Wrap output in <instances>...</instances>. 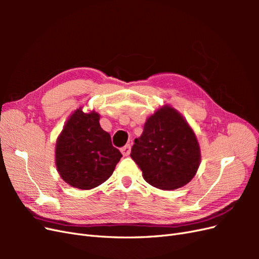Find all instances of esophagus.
I'll list each match as a JSON object with an SVG mask.
<instances>
[{"label":"esophagus","instance_id":"34e87169","mask_svg":"<svg viewBox=\"0 0 259 259\" xmlns=\"http://www.w3.org/2000/svg\"><path fill=\"white\" fill-rule=\"evenodd\" d=\"M131 145H125L123 148H121V152L124 156H127L130 153H131Z\"/></svg>","mask_w":259,"mask_h":259}]
</instances>
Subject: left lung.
<instances>
[{
	"label": "left lung",
	"instance_id": "left-lung-1",
	"mask_svg": "<svg viewBox=\"0 0 259 259\" xmlns=\"http://www.w3.org/2000/svg\"><path fill=\"white\" fill-rule=\"evenodd\" d=\"M134 143L131 158L146 182L158 189L184 187L197 174L201 162L198 138L173 107L164 105L149 116Z\"/></svg>",
	"mask_w": 259,
	"mask_h": 259
}]
</instances>
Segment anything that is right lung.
<instances>
[{
    "label": "right lung",
    "mask_w": 259,
    "mask_h": 259,
    "mask_svg": "<svg viewBox=\"0 0 259 259\" xmlns=\"http://www.w3.org/2000/svg\"><path fill=\"white\" fill-rule=\"evenodd\" d=\"M100 115L84 112L80 107L69 116L55 148V163L69 186L82 190L98 187L110 177L121 152L111 144L109 133L101 128Z\"/></svg>",
    "instance_id": "1"
}]
</instances>
